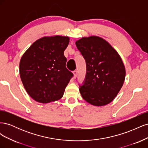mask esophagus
I'll return each instance as SVG.
<instances>
[{
	"mask_svg": "<svg viewBox=\"0 0 148 148\" xmlns=\"http://www.w3.org/2000/svg\"><path fill=\"white\" fill-rule=\"evenodd\" d=\"M73 75H74V77H75V78L77 77V71H76V70H75V71H73Z\"/></svg>",
	"mask_w": 148,
	"mask_h": 148,
	"instance_id": "1",
	"label": "esophagus"
}]
</instances>
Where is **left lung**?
<instances>
[{
  "label": "left lung",
  "instance_id": "left-lung-1",
  "mask_svg": "<svg viewBox=\"0 0 148 148\" xmlns=\"http://www.w3.org/2000/svg\"><path fill=\"white\" fill-rule=\"evenodd\" d=\"M76 46L86 61V73L79 91L89 104L102 106L112 101L122 88L125 69L122 59L106 40L84 37Z\"/></svg>",
  "mask_w": 148,
  "mask_h": 148
}]
</instances>
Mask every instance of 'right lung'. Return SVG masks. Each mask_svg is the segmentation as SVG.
<instances>
[{"label":"right lung","mask_w":148,"mask_h":148,"mask_svg":"<svg viewBox=\"0 0 148 148\" xmlns=\"http://www.w3.org/2000/svg\"><path fill=\"white\" fill-rule=\"evenodd\" d=\"M69 38L43 37L36 41L20 62L21 82L28 95L41 103L60 99L73 74L66 68L64 52Z\"/></svg>","instance_id":"1"}]
</instances>
